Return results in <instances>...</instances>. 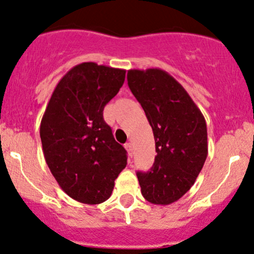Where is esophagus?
<instances>
[{
	"label": "esophagus",
	"instance_id": "obj_1",
	"mask_svg": "<svg viewBox=\"0 0 254 254\" xmlns=\"http://www.w3.org/2000/svg\"><path fill=\"white\" fill-rule=\"evenodd\" d=\"M125 149H127V152H129V156L132 157V155H133V149H132V144H131L130 142L125 144Z\"/></svg>",
	"mask_w": 254,
	"mask_h": 254
}]
</instances>
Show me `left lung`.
<instances>
[{"label": "left lung", "instance_id": "left-lung-1", "mask_svg": "<svg viewBox=\"0 0 254 254\" xmlns=\"http://www.w3.org/2000/svg\"><path fill=\"white\" fill-rule=\"evenodd\" d=\"M127 85L152 127L157 152L150 172L137 173L140 191L149 202L170 204L187 193L202 169L208 154L206 121L163 69H130Z\"/></svg>", "mask_w": 254, "mask_h": 254}]
</instances>
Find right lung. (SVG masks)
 Here are the masks:
<instances>
[{"label": "right lung", "mask_w": 254, "mask_h": 254, "mask_svg": "<svg viewBox=\"0 0 254 254\" xmlns=\"http://www.w3.org/2000/svg\"><path fill=\"white\" fill-rule=\"evenodd\" d=\"M124 80L125 69L79 64L58 82L41 119L46 163L61 189L81 203L108 200L127 167V150L103 118Z\"/></svg>", "instance_id": "right-lung-1"}]
</instances>
